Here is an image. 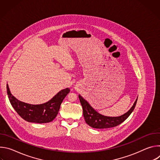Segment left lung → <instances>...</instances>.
Segmentation results:
<instances>
[{"label": "left lung", "instance_id": "left-lung-1", "mask_svg": "<svg viewBox=\"0 0 160 160\" xmlns=\"http://www.w3.org/2000/svg\"><path fill=\"white\" fill-rule=\"evenodd\" d=\"M78 98L83 108V114L85 122L89 126L94 128H108L121 124L130 116L138 101L137 99L132 107L124 115L118 117H109L102 115L95 111L81 96L79 95Z\"/></svg>", "mask_w": 160, "mask_h": 160}]
</instances>
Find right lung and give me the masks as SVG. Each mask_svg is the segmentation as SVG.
Segmentation results:
<instances>
[{"label":"right lung","instance_id":"add662e5","mask_svg":"<svg viewBox=\"0 0 160 160\" xmlns=\"http://www.w3.org/2000/svg\"><path fill=\"white\" fill-rule=\"evenodd\" d=\"M7 92L12 106L22 119L29 122L44 123L51 122L56 118L63 99L70 92V88L61 90L49 101L37 105L18 100L11 94L8 84Z\"/></svg>","mask_w":160,"mask_h":160}]
</instances>
